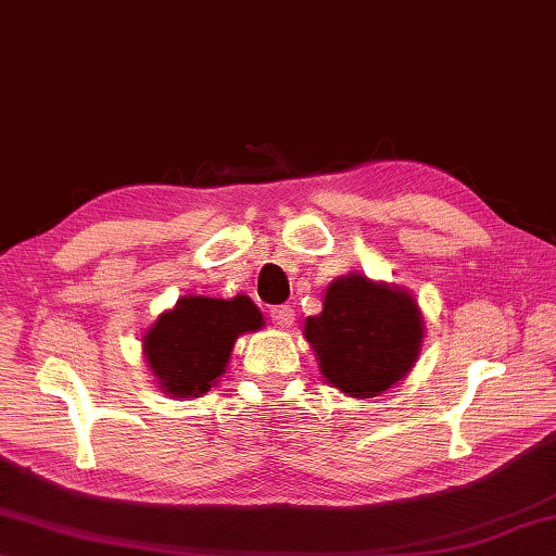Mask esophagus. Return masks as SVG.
<instances>
[{"mask_svg":"<svg viewBox=\"0 0 556 556\" xmlns=\"http://www.w3.org/2000/svg\"><path fill=\"white\" fill-rule=\"evenodd\" d=\"M269 317H271V323L279 327H291L293 308L291 305H275V308H269Z\"/></svg>","mask_w":556,"mask_h":556,"instance_id":"1","label":"esophagus"}]
</instances>
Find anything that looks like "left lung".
I'll return each instance as SVG.
<instances>
[{
    "label": "left lung",
    "instance_id": "left-lung-1",
    "mask_svg": "<svg viewBox=\"0 0 556 556\" xmlns=\"http://www.w3.org/2000/svg\"><path fill=\"white\" fill-rule=\"evenodd\" d=\"M305 339L329 382L351 396L370 399L413 368L422 317L406 291L349 275L329 285L323 313L305 320Z\"/></svg>",
    "mask_w": 556,
    "mask_h": 556
}]
</instances>
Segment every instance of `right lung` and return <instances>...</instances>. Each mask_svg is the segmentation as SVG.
Listing matches in <instances>:
<instances>
[{
    "instance_id": "add662e5",
    "label": "right lung",
    "mask_w": 556,
    "mask_h": 556,
    "mask_svg": "<svg viewBox=\"0 0 556 556\" xmlns=\"http://www.w3.org/2000/svg\"><path fill=\"white\" fill-rule=\"evenodd\" d=\"M257 327L263 315L251 299L186 296L152 325L143 351L164 392L203 396L227 368L236 337Z\"/></svg>"
}]
</instances>
